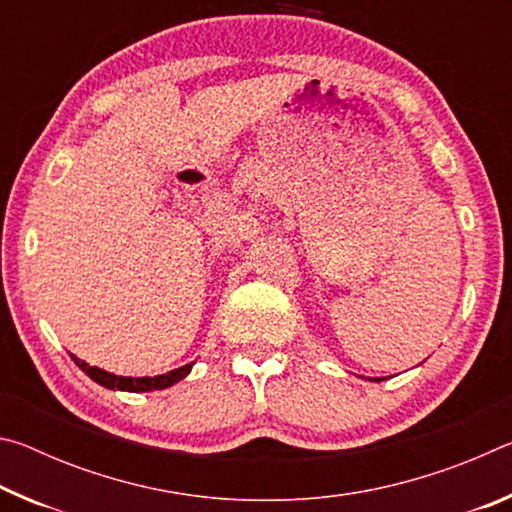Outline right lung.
Instances as JSON below:
<instances>
[{"mask_svg":"<svg viewBox=\"0 0 512 512\" xmlns=\"http://www.w3.org/2000/svg\"><path fill=\"white\" fill-rule=\"evenodd\" d=\"M72 359L76 366H79L83 372H88V375L97 381V384L112 388V391H133V393H149V391H162V388H169L180 381L183 377H187V372L192 370V363H187V366L178 368V370H171L167 375H158V377H117L112 375V372H106L101 368H94L88 366V363L76 359L72 354Z\"/></svg>","mask_w":512,"mask_h":512,"instance_id":"right-lung-1","label":"right lung"}]
</instances>
